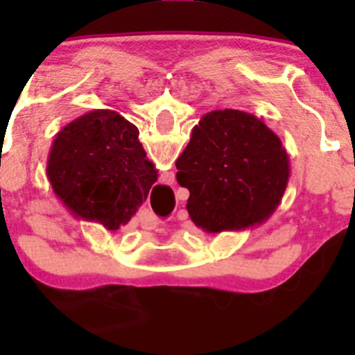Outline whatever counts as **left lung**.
Instances as JSON below:
<instances>
[{
	"label": "left lung",
	"instance_id": "left-lung-1",
	"mask_svg": "<svg viewBox=\"0 0 355 355\" xmlns=\"http://www.w3.org/2000/svg\"><path fill=\"white\" fill-rule=\"evenodd\" d=\"M188 188V215L206 233L241 231L270 218L286 192L290 159L261 119L240 110H213L192 130L175 159Z\"/></svg>",
	"mask_w": 355,
	"mask_h": 355
}]
</instances>
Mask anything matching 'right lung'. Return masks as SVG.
I'll list each match as a JSON object with an SVG mask.
<instances>
[{"instance_id":"add662e5","label":"right lung","mask_w":355,"mask_h":355,"mask_svg":"<svg viewBox=\"0 0 355 355\" xmlns=\"http://www.w3.org/2000/svg\"><path fill=\"white\" fill-rule=\"evenodd\" d=\"M46 172L74 215L110 231L131 220L158 180L137 126L115 110H92L58 131Z\"/></svg>"}]
</instances>
